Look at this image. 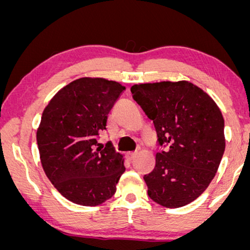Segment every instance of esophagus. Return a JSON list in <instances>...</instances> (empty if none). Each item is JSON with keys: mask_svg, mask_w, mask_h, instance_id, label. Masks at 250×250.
<instances>
[{"mask_svg": "<svg viewBox=\"0 0 250 250\" xmlns=\"http://www.w3.org/2000/svg\"><path fill=\"white\" fill-rule=\"evenodd\" d=\"M125 157H126V159L129 160V162H132V160L136 157V152H127L125 155Z\"/></svg>", "mask_w": 250, "mask_h": 250, "instance_id": "obj_1", "label": "esophagus"}]
</instances>
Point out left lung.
Listing matches in <instances>:
<instances>
[{
	"label": "left lung",
	"mask_w": 250,
	"mask_h": 250,
	"mask_svg": "<svg viewBox=\"0 0 250 250\" xmlns=\"http://www.w3.org/2000/svg\"><path fill=\"white\" fill-rule=\"evenodd\" d=\"M133 99L155 125L156 166L143 176L148 196L167 208L196 200L216 174L225 150L224 119L215 101L188 81L135 84Z\"/></svg>",
	"instance_id": "8db88e82"
}]
</instances>
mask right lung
<instances>
[{
	"label": "right lung",
	"instance_id": "obj_1",
	"mask_svg": "<svg viewBox=\"0 0 250 250\" xmlns=\"http://www.w3.org/2000/svg\"><path fill=\"white\" fill-rule=\"evenodd\" d=\"M118 82L83 77L61 88L44 109L36 139L47 179L71 203L98 206L116 192L124 159L98 135L124 92Z\"/></svg>",
	"mask_w": 250,
	"mask_h": 250
}]
</instances>
